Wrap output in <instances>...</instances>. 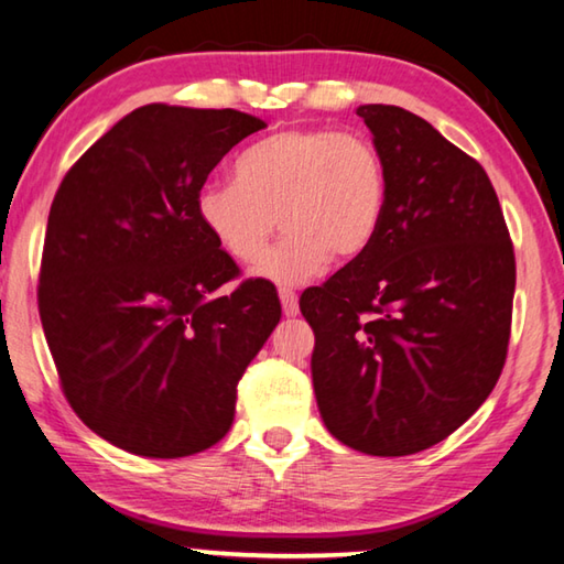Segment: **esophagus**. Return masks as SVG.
Here are the masks:
<instances>
[{
	"label": "esophagus",
	"instance_id": "obj_1",
	"mask_svg": "<svg viewBox=\"0 0 564 564\" xmlns=\"http://www.w3.org/2000/svg\"><path fill=\"white\" fill-rule=\"evenodd\" d=\"M281 305H283V313L285 316H299V293L293 289H281Z\"/></svg>",
	"mask_w": 564,
	"mask_h": 564
}]
</instances>
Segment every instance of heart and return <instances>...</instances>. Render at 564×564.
<instances>
[{
    "instance_id": "obj_1",
    "label": "heart",
    "mask_w": 564,
    "mask_h": 564,
    "mask_svg": "<svg viewBox=\"0 0 564 564\" xmlns=\"http://www.w3.org/2000/svg\"><path fill=\"white\" fill-rule=\"evenodd\" d=\"M236 181L196 191L198 224L238 263L261 259L275 228L281 241L263 256L259 279L295 285L336 261H356L376 241L388 202L378 149L358 133L289 129L256 141L234 164Z\"/></svg>"
}]
</instances>
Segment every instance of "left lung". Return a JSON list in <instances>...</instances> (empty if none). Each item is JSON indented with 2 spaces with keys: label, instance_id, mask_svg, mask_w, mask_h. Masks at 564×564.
<instances>
[{
  "label": "left lung",
  "instance_id": "1",
  "mask_svg": "<svg viewBox=\"0 0 564 564\" xmlns=\"http://www.w3.org/2000/svg\"><path fill=\"white\" fill-rule=\"evenodd\" d=\"M358 117L386 164L376 241L301 295L328 431L368 455L445 441L490 395L508 356L514 253L485 169L390 104Z\"/></svg>",
  "mask_w": 564,
  "mask_h": 564
}]
</instances>
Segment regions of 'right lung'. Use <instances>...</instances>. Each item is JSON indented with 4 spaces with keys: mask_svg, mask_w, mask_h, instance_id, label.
<instances>
[{
    "mask_svg": "<svg viewBox=\"0 0 564 564\" xmlns=\"http://www.w3.org/2000/svg\"><path fill=\"white\" fill-rule=\"evenodd\" d=\"M265 121L236 109L147 104L64 176L46 221L40 313L64 395L111 445L186 457L216 445L236 386L281 321L261 281L234 293V259L194 198Z\"/></svg>",
    "mask_w": 564,
    "mask_h": 564,
    "instance_id": "1",
    "label": "right lung"
}]
</instances>
